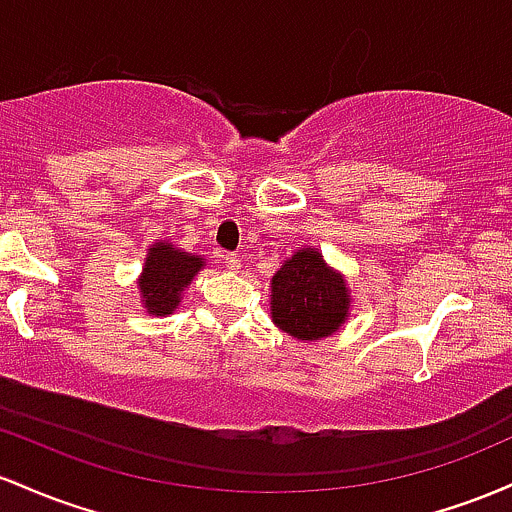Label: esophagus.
<instances>
[{
    "instance_id": "1",
    "label": "esophagus",
    "mask_w": 512,
    "mask_h": 512,
    "mask_svg": "<svg viewBox=\"0 0 512 512\" xmlns=\"http://www.w3.org/2000/svg\"><path fill=\"white\" fill-rule=\"evenodd\" d=\"M220 261L225 263L227 271H234V273H237L239 268H241V261H239V256H237V254H222V256H220Z\"/></svg>"
}]
</instances>
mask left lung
Here are the masks:
<instances>
[{"instance_id": "obj_1", "label": "left lung", "mask_w": 512, "mask_h": 512, "mask_svg": "<svg viewBox=\"0 0 512 512\" xmlns=\"http://www.w3.org/2000/svg\"><path fill=\"white\" fill-rule=\"evenodd\" d=\"M353 295L346 275L319 249H297L271 278V319L297 341H321L346 324Z\"/></svg>"}]
</instances>
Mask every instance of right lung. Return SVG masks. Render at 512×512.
<instances>
[{"label": "right lung", "mask_w": 512, "mask_h": 512, "mask_svg": "<svg viewBox=\"0 0 512 512\" xmlns=\"http://www.w3.org/2000/svg\"><path fill=\"white\" fill-rule=\"evenodd\" d=\"M205 268V258L188 254L166 239H157L147 249L145 266L137 278L140 302L152 317H166L179 309L183 290Z\"/></svg>", "instance_id": "right-lung-1"}]
</instances>
